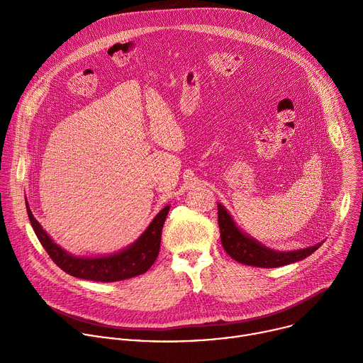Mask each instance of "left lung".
Listing matches in <instances>:
<instances>
[{"mask_svg": "<svg viewBox=\"0 0 363 363\" xmlns=\"http://www.w3.org/2000/svg\"><path fill=\"white\" fill-rule=\"evenodd\" d=\"M218 225L221 233V242L224 250L228 252L235 262L254 266L262 269L281 267L286 264L297 263L304 260L306 257L313 254L322 244L318 242L312 247H306L293 251H277L270 247H266L260 241H257L247 233H244L234 221L231 214L227 211L225 206L218 202Z\"/></svg>", "mask_w": 363, "mask_h": 363, "instance_id": "obj_1", "label": "left lung"}]
</instances>
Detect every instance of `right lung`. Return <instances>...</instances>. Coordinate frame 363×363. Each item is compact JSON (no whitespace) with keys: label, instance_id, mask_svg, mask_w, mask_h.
Segmentation results:
<instances>
[{"label":"right lung","instance_id":"1","mask_svg":"<svg viewBox=\"0 0 363 363\" xmlns=\"http://www.w3.org/2000/svg\"><path fill=\"white\" fill-rule=\"evenodd\" d=\"M26 206L31 227L37 238L40 240L41 245L51 257V260H53L63 272L73 277L103 283L132 279L135 276L146 273L152 267V264L157 260V257L160 254L161 234L164 223L171 208L169 205L162 208L149 223V225L140 234V237H138L136 241H133L123 250L106 255L79 257L72 252H67L43 230V227L34 218L30 210L27 198Z\"/></svg>","mask_w":363,"mask_h":363}]
</instances>
